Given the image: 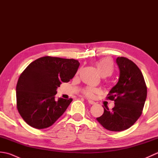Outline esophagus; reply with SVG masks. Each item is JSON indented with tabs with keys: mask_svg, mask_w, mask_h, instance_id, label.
<instances>
[{
	"mask_svg": "<svg viewBox=\"0 0 158 158\" xmlns=\"http://www.w3.org/2000/svg\"><path fill=\"white\" fill-rule=\"evenodd\" d=\"M88 102L89 104H90V105H95L96 102L94 101H93V100H88Z\"/></svg>",
	"mask_w": 158,
	"mask_h": 158,
	"instance_id": "34e87169",
	"label": "esophagus"
}]
</instances>
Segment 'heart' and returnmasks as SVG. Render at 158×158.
Returning <instances> with one entry per match:
<instances>
[{
  "mask_svg": "<svg viewBox=\"0 0 158 158\" xmlns=\"http://www.w3.org/2000/svg\"><path fill=\"white\" fill-rule=\"evenodd\" d=\"M96 68L98 69L100 75L103 77L110 76L113 71V65L112 62L109 58H104L99 60L96 63ZM99 92V90L96 88H88L84 89L83 94L89 98H92L95 94Z\"/></svg>",
  "mask_w": 158,
  "mask_h": 158,
  "instance_id": "1",
  "label": "heart"
}]
</instances>
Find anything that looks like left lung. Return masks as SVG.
<instances>
[{"label": "left lung", "instance_id": "8db88e82", "mask_svg": "<svg viewBox=\"0 0 158 158\" xmlns=\"http://www.w3.org/2000/svg\"><path fill=\"white\" fill-rule=\"evenodd\" d=\"M116 63L119 77L107 98L114 100L115 106L104 108V113L96 119L105 129L120 132L128 129L141 115L147 98V86L143 74L135 63L118 57Z\"/></svg>", "mask_w": 158, "mask_h": 158}]
</instances>
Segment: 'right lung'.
I'll return each instance as SVG.
<instances>
[{"mask_svg":"<svg viewBox=\"0 0 158 158\" xmlns=\"http://www.w3.org/2000/svg\"><path fill=\"white\" fill-rule=\"evenodd\" d=\"M78 60L45 56L31 62L16 86L17 107L23 119L36 129L51 126L65 112L73 99L56 100V89L72 79Z\"/></svg>","mask_w":158,"mask_h":158,"instance_id":"right-lung-1","label":"right lung"}]
</instances>
